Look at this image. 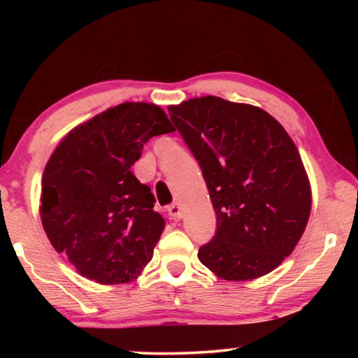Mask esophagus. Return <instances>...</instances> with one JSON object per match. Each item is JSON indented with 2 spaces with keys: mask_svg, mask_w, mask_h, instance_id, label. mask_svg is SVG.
I'll use <instances>...</instances> for the list:
<instances>
[{
  "mask_svg": "<svg viewBox=\"0 0 358 358\" xmlns=\"http://www.w3.org/2000/svg\"><path fill=\"white\" fill-rule=\"evenodd\" d=\"M168 212H169V215H171V217H173L174 220H180V218L184 217V208L180 207V203H178V202L171 203L169 208H168Z\"/></svg>",
  "mask_w": 358,
  "mask_h": 358,
  "instance_id": "34e87169",
  "label": "esophagus"
}]
</instances>
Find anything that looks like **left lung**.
<instances>
[{
    "label": "left lung",
    "mask_w": 358,
    "mask_h": 358,
    "mask_svg": "<svg viewBox=\"0 0 358 358\" xmlns=\"http://www.w3.org/2000/svg\"><path fill=\"white\" fill-rule=\"evenodd\" d=\"M199 161L217 231L199 259L220 278L252 280L292 254L311 212V187L295 143L266 110L207 96L169 107Z\"/></svg>",
    "instance_id": "1"
}]
</instances>
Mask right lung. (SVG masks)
I'll list each match as a JSON object with an SVG mask.
<instances>
[{"instance_id":"right-lung-1","label":"right lung","mask_w":358,"mask_h":358,"mask_svg":"<svg viewBox=\"0 0 358 358\" xmlns=\"http://www.w3.org/2000/svg\"><path fill=\"white\" fill-rule=\"evenodd\" d=\"M171 131L161 107L124 102L78 125L53 151L42 176V224L83 277L125 283L151 261L166 222L131 166L146 141Z\"/></svg>"}]
</instances>
